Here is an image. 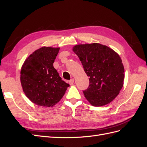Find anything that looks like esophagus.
<instances>
[{"mask_svg": "<svg viewBox=\"0 0 147 147\" xmlns=\"http://www.w3.org/2000/svg\"><path fill=\"white\" fill-rule=\"evenodd\" d=\"M74 78H72L71 80H69V84H70L72 85V84H74Z\"/></svg>", "mask_w": 147, "mask_h": 147, "instance_id": "34e87169", "label": "esophagus"}]
</instances>
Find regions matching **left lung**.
I'll list each match as a JSON object with an SVG mask.
<instances>
[{
  "mask_svg": "<svg viewBox=\"0 0 147 147\" xmlns=\"http://www.w3.org/2000/svg\"><path fill=\"white\" fill-rule=\"evenodd\" d=\"M73 51L90 77V85L83 91L84 97L93 106L109 104L123 86L124 69L121 57L112 49L97 43L75 45Z\"/></svg>",
  "mask_w": 147,
  "mask_h": 147,
  "instance_id": "1",
  "label": "left lung"
}]
</instances>
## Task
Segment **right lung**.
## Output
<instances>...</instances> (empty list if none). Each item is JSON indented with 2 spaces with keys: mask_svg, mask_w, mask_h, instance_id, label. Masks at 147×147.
I'll list each match as a JSON object with an SVG mask.
<instances>
[{
  "mask_svg": "<svg viewBox=\"0 0 147 147\" xmlns=\"http://www.w3.org/2000/svg\"><path fill=\"white\" fill-rule=\"evenodd\" d=\"M59 48L43 47L31 54L22 66L21 83L30 101L43 107L54 106L69 84L62 80L53 67Z\"/></svg>",
  "mask_w": 147,
  "mask_h": 147,
  "instance_id": "add662e5",
  "label": "right lung"
}]
</instances>
